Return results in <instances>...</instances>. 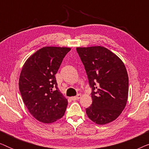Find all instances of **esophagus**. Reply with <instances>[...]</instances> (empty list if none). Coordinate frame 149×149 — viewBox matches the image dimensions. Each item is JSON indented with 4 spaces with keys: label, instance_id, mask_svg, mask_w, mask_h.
I'll use <instances>...</instances> for the list:
<instances>
[{
    "label": "esophagus",
    "instance_id": "34e87169",
    "mask_svg": "<svg viewBox=\"0 0 149 149\" xmlns=\"http://www.w3.org/2000/svg\"><path fill=\"white\" fill-rule=\"evenodd\" d=\"M81 94H78L77 95H76V96H73V97H71V100H73V101L77 100L81 98Z\"/></svg>",
    "mask_w": 149,
    "mask_h": 149
}]
</instances>
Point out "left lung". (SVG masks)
Masks as SVG:
<instances>
[{
	"mask_svg": "<svg viewBox=\"0 0 149 149\" xmlns=\"http://www.w3.org/2000/svg\"><path fill=\"white\" fill-rule=\"evenodd\" d=\"M92 88V104L86 109L95 123L113 121L125 109L129 79L125 66L117 55L102 46L77 47Z\"/></svg>",
	"mask_w": 149,
	"mask_h": 149,
	"instance_id": "1",
	"label": "left lung"
}]
</instances>
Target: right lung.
Instances as JSON below:
<instances>
[{
	"label": "right lung",
	"mask_w": 149,
	"mask_h": 149,
	"mask_svg": "<svg viewBox=\"0 0 149 149\" xmlns=\"http://www.w3.org/2000/svg\"><path fill=\"white\" fill-rule=\"evenodd\" d=\"M70 47H43L27 59L22 67L19 88L30 114L43 123L64 116L68 100L58 89L55 74Z\"/></svg>",
	"instance_id": "right-lung-1"
}]
</instances>
